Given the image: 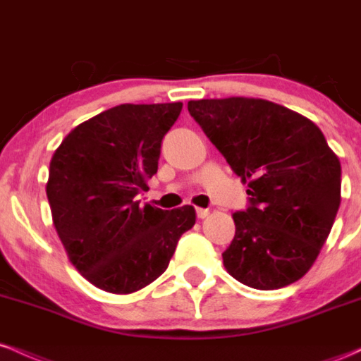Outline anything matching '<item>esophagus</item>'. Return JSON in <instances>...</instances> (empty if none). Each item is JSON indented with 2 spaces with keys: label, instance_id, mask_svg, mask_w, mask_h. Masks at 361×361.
I'll list each match as a JSON object with an SVG mask.
<instances>
[{
  "label": "esophagus",
  "instance_id": "obj_1",
  "mask_svg": "<svg viewBox=\"0 0 361 361\" xmlns=\"http://www.w3.org/2000/svg\"><path fill=\"white\" fill-rule=\"evenodd\" d=\"M209 210L207 209H197V217L198 219H205V217H209Z\"/></svg>",
  "mask_w": 361,
  "mask_h": 361
}]
</instances>
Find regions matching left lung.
<instances>
[{
    "label": "left lung",
    "instance_id": "1",
    "mask_svg": "<svg viewBox=\"0 0 361 361\" xmlns=\"http://www.w3.org/2000/svg\"><path fill=\"white\" fill-rule=\"evenodd\" d=\"M188 111L250 188L251 205L233 214L235 234L222 252L226 270L258 290L300 280L341 204V164L321 128L261 98L192 100Z\"/></svg>",
    "mask_w": 361,
    "mask_h": 361
}]
</instances>
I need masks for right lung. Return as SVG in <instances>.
I'll return each mask as SVG.
<instances>
[{
    "instance_id": "1",
    "label": "right lung",
    "mask_w": 361,
    "mask_h": 361,
    "mask_svg": "<svg viewBox=\"0 0 361 361\" xmlns=\"http://www.w3.org/2000/svg\"><path fill=\"white\" fill-rule=\"evenodd\" d=\"M183 103L114 106L74 127L45 186L68 258L94 287L132 293L163 275L195 209L163 210L135 197L156 175L161 140Z\"/></svg>"
}]
</instances>
